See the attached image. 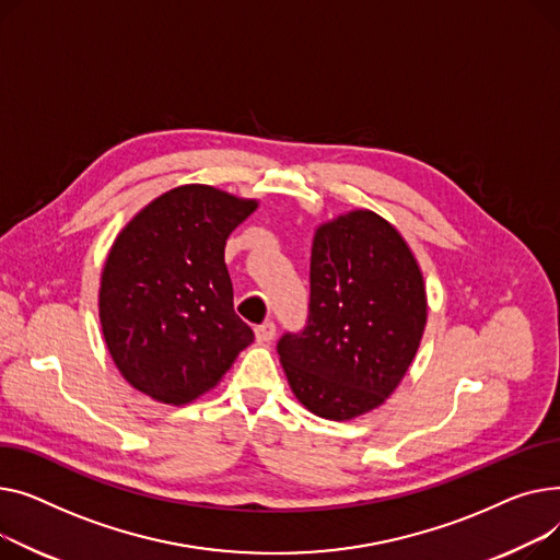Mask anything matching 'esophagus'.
Segmentation results:
<instances>
[{"label":"esophagus","instance_id":"34e87169","mask_svg":"<svg viewBox=\"0 0 560 560\" xmlns=\"http://www.w3.org/2000/svg\"><path fill=\"white\" fill-rule=\"evenodd\" d=\"M255 339H257V343H271L276 339V325L271 320L257 325L255 327Z\"/></svg>","mask_w":560,"mask_h":560}]
</instances>
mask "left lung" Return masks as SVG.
<instances>
[{"label":"left lung","mask_w":560,"mask_h":560,"mask_svg":"<svg viewBox=\"0 0 560 560\" xmlns=\"http://www.w3.org/2000/svg\"><path fill=\"white\" fill-rule=\"evenodd\" d=\"M310 318L278 341L299 402L327 420L364 416L407 375L427 325L418 259L371 210L320 223L312 242Z\"/></svg>","instance_id":"8db88e82"}]
</instances>
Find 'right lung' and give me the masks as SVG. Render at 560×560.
Returning <instances> with one entry per match:
<instances>
[{"instance_id":"right-lung-1","label":"right lung","mask_w":560,"mask_h":560,"mask_svg":"<svg viewBox=\"0 0 560 560\" xmlns=\"http://www.w3.org/2000/svg\"><path fill=\"white\" fill-rule=\"evenodd\" d=\"M255 199L210 185L164 191L110 246L98 320L121 377L164 405L214 388L253 330L235 314L223 250Z\"/></svg>"}]
</instances>
